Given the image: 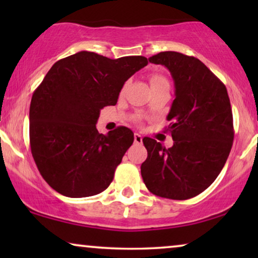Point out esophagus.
I'll return each mask as SVG.
<instances>
[{
    "mask_svg": "<svg viewBox=\"0 0 258 258\" xmlns=\"http://www.w3.org/2000/svg\"><path fill=\"white\" fill-rule=\"evenodd\" d=\"M142 139L143 137L140 135V134L135 133V135H134V141H135L136 144H142Z\"/></svg>",
    "mask_w": 258,
    "mask_h": 258,
    "instance_id": "esophagus-1",
    "label": "esophagus"
}]
</instances>
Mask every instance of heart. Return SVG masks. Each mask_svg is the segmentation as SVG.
<instances>
[{"label":"heart","instance_id":"1","mask_svg":"<svg viewBox=\"0 0 258 258\" xmlns=\"http://www.w3.org/2000/svg\"><path fill=\"white\" fill-rule=\"evenodd\" d=\"M150 84H151V88L161 87V86H169L167 79L162 75H158V74H154V75L150 76Z\"/></svg>","mask_w":258,"mask_h":258}]
</instances>
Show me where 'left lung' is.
Masks as SVG:
<instances>
[{"instance_id": "obj_1", "label": "left lung", "mask_w": 258, "mask_h": 258, "mask_svg": "<svg viewBox=\"0 0 258 258\" xmlns=\"http://www.w3.org/2000/svg\"><path fill=\"white\" fill-rule=\"evenodd\" d=\"M149 62L169 69L175 100L167 116L174 146L144 137L148 157L141 165L143 182L154 195L188 200L210 186L223 169L234 141L227 88L194 56L162 51Z\"/></svg>"}]
</instances>
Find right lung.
<instances>
[{"instance_id": "add662e5", "label": "right lung", "mask_w": 258, "mask_h": 258, "mask_svg": "<svg viewBox=\"0 0 258 258\" xmlns=\"http://www.w3.org/2000/svg\"><path fill=\"white\" fill-rule=\"evenodd\" d=\"M147 64L144 56L111 59L80 51L56 62L34 91L31 154L44 181L61 195L94 196L112 182L134 133L118 126L103 135L97 119L102 108L117 103L125 81Z\"/></svg>"}]
</instances>
